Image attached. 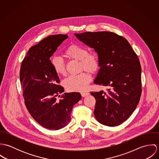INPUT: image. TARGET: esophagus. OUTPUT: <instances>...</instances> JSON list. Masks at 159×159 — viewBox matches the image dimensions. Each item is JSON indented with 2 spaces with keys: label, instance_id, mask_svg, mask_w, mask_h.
<instances>
[{
  "label": "esophagus",
  "instance_id": "esophagus-1",
  "mask_svg": "<svg viewBox=\"0 0 159 159\" xmlns=\"http://www.w3.org/2000/svg\"><path fill=\"white\" fill-rule=\"evenodd\" d=\"M81 94L82 97H86V96L88 95L89 94V93L88 91H82V92H81Z\"/></svg>",
  "mask_w": 159,
  "mask_h": 159
}]
</instances>
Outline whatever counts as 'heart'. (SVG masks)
Returning a JSON list of instances; mask_svg holds the SVG:
<instances>
[{
    "label": "heart",
    "instance_id": "heart-1",
    "mask_svg": "<svg viewBox=\"0 0 159 159\" xmlns=\"http://www.w3.org/2000/svg\"><path fill=\"white\" fill-rule=\"evenodd\" d=\"M65 55L70 59L80 61V70L93 73L100 67V56L97 52H88L86 47L76 44L69 46L65 51ZM52 67L58 75L64 76L66 73L64 61L59 57H54L51 60ZM91 76L86 72L76 75H71L64 80L63 83L66 89L70 92L84 90L91 81Z\"/></svg>",
    "mask_w": 159,
    "mask_h": 159
}]
</instances>
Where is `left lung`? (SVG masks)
Listing matches in <instances>:
<instances>
[{"label":"left lung","mask_w":159,"mask_h":159,"mask_svg":"<svg viewBox=\"0 0 159 159\" xmlns=\"http://www.w3.org/2000/svg\"><path fill=\"white\" fill-rule=\"evenodd\" d=\"M98 54L100 68L94 80L107 92H92L95 98L93 114L101 124L114 127L125 121L136 109L141 88V67L129 42L112 32L75 34Z\"/></svg>","instance_id":"1"}]
</instances>
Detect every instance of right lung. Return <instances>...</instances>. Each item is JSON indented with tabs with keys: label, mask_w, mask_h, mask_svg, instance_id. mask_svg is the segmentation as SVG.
I'll use <instances>...</instances> for the list:
<instances>
[{
	"label": "right lung",
	"mask_w": 159,
	"mask_h": 159,
	"mask_svg": "<svg viewBox=\"0 0 159 159\" xmlns=\"http://www.w3.org/2000/svg\"><path fill=\"white\" fill-rule=\"evenodd\" d=\"M68 38L67 35L48 36L32 46L24 57L20 78L27 110L42 127L50 130L64 127L70 121L73 105L81 98L79 92L64 93L50 57ZM61 97L59 99L57 97Z\"/></svg>",
	"instance_id": "right-lung-1"
}]
</instances>
